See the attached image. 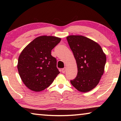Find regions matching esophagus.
<instances>
[{
	"label": "esophagus",
	"mask_w": 121,
	"mask_h": 121,
	"mask_svg": "<svg viewBox=\"0 0 121 121\" xmlns=\"http://www.w3.org/2000/svg\"><path fill=\"white\" fill-rule=\"evenodd\" d=\"M65 69H66V67H65L64 68H63V69H62V70H61V71H62V73H65Z\"/></svg>",
	"instance_id": "obj_1"
}]
</instances>
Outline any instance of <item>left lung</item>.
<instances>
[{
	"label": "left lung",
	"instance_id": "1",
	"mask_svg": "<svg viewBox=\"0 0 121 121\" xmlns=\"http://www.w3.org/2000/svg\"><path fill=\"white\" fill-rule=\"evenodd\" d=\"M67 40L78 70L76 77L70 83L78 91L87 92L95 87L104 74L106 54L99 44L86 37L70 35Z\"/></svg>",
	"mask_w": 121,
	"mask_h": 121
}]
</instances>
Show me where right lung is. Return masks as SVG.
Segmentation results:
<instances>
[{
  "instance_id": "1",
  "label": "right lung",
  "mask_w": 121,
  "mask_h": 121,
  "mask_svg": "<svg viewBox=\"0 0 121 121\" xmlns=\"http://www.w3.org/2000/svg\"><path fill=\"white\" fill-rule=\"evenodd\" d=\"M61 40L54 36H39L22 50L17 66L20 76L28 89L42 91L48 87L60 73L51 51Z\"/></svg>"
}]
</instances>
